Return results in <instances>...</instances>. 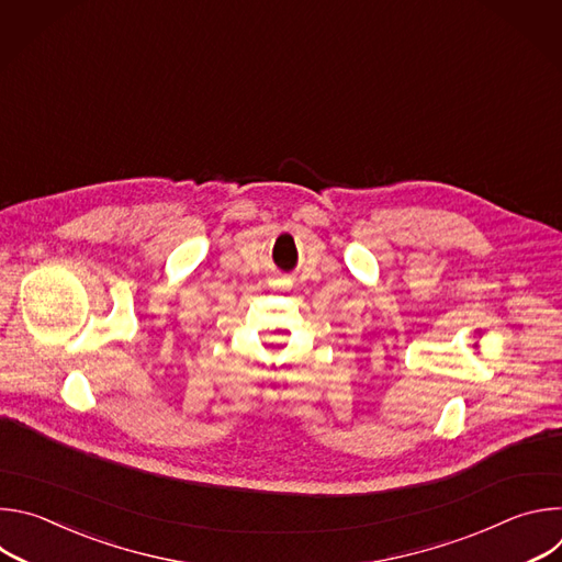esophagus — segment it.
Masks as SVG:
<instances>
[{
    "label": "esophagus",
    "mask_w": 562,
    "mask_h": 562,
    "mask_svg": "<svg viewBox=\"0 0 562 562\" xmlns=\"http://www.w3.org/2000/svg\"><path fill=\"white\" fill-rule=\"evenodd\" d=\"M276 284H278V286H284V284H286V282H284V280H278V282H276Z\"/></svg>",
    "instance_id": "1"
}]
</instances>
